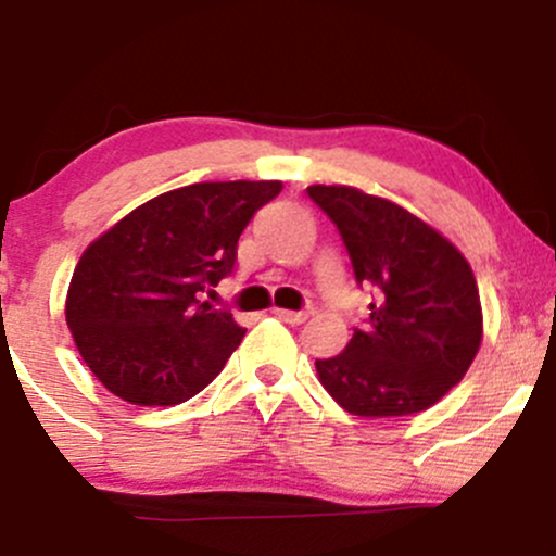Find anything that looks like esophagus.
I'll use <instances>...</instances> for the list:
<instances>
[{"mask_svg": "<svg viewBox=\"0 0 556 556\" xmlns=\"http://www.w3.org/2000/svg\"><path fill=\"white\" fill-rule=\"evenodd\" d=\"M274 316L282 318L285 324H292V327H298V324H303L308 314L305 311H285V308H274Z\"/></svg>", "mask_w": 556, "mask_h": 556, "instance_id": "1", "label": "esophagus"}]
</instances>
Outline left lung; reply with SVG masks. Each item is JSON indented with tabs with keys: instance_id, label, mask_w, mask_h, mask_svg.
<instances>
[{
	"instance_id": "1",
	"label": "left lung",
	"mask_w": 556,
	"mask_h": 556,
	"mask_svg": "<svg viewBox=\"0 0 556 556\" xmlns=\"http://www.w3.org/2000/svg\"><path fill=\"white\" fill-rule=\"evenodd\" d=\"M340 229L355 279L371 285V316L318 381L361 418L413 416L468 374L483 337L481 298L465 256L416 214L350 185H311Z\"/></svg>"
}]
</instances>
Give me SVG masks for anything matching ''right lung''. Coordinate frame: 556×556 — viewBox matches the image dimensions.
Wrapping results in <instances>:
<instances>
[{
	"label": "right lung",
	"instance_id": "1",
	"mask_svg": "<svg viewBox=\"0 0 556 556\" xmlns=\"http://www.w3.org/2000/svg\"><path fill=\"white\" fill-rule=\"evenodd\" d=\"M279 180L195 182L132 208L83 251L65 300L80 358L130 405H180L225 368L245 329L208 292Z\"/></svg>",
	"mask_w": 556,
	"mask_h": 556
}]
</instances>
